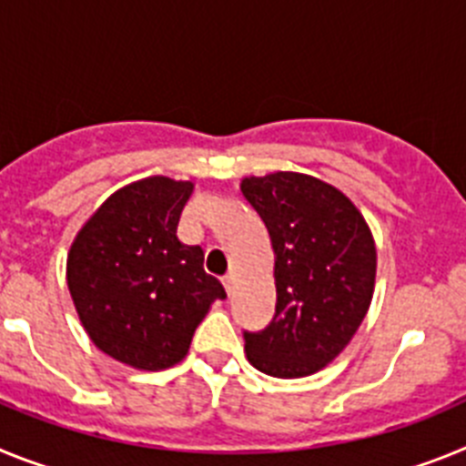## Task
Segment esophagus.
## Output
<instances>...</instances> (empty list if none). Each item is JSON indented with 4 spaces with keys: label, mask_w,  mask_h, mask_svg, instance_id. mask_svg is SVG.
Instances as JSON below:
<instances>
[{
    "label": "esophagus",
    "mask_w": 466,
    "mask_h": 466,
    "mask_svg": "<svg viewBox=\"0 0 466 466\" xmlns=\"http://www.w3.org/2000/svg\"><path fill=\"white\" fill-rule=\"evenodd\" d=\"M232 283H234V274L232 272L222 277V286H225V290H228V293H232Z\"/></svg>",
    "instance_id": "1"
}]
</instances>
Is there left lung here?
Returning a JSON list of instances; mask_svg holds the SVG:
<instances>
[{
  "mask_svg": "<svg viewBox=\"0 0 466 466\" xmlns=\"http://www.w3.org/2000/svg\"><path fill=\"white\" fill-rule=\"evenodd\" d=\"M241 192L274 248L277 307L258 333L244 330L248 361L272 378H305L345 350L375 286V241L356 206L302 173L246 177Z\"/></svg>",
  "mask_w": 466,
  "mask_h": 466,
  "instance_id": "8db88e82",
  "label": "left lung"
}]
</instances>
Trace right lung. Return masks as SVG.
Masks as SVG:
<instances>
[{
  "mask_svg": "<svg viewBox=\"0 0 466 466\" xmlns=\"http://www.w3.org/2000/svg\"><path fill=\"white\" fill-rule=\"evenodd\" d=\"M192 183L145 177L105 201L76 234L67 286L98 350L140 370L187 354L210 302L225 289L204 272L201 246L177 238Z\"/></svg>",
  "mask_w": 466,
  "mask_h": 466,
  "instance_id": "1",
  "label": "right lung"
}]
</instances>
